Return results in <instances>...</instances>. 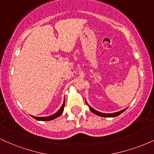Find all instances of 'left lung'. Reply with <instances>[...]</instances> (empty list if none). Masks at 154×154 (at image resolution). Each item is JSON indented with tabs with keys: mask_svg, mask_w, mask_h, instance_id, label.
Wrapping results in <instances>:
<instances>
[{
	"mask_svg": "<svg viewBox=\"0 0 154 154\" xmlns=\"http://www.w3.org/2000/svg\"><path fill=\"white\" fill-rule=\"evenodd\" d=\"M85 102H86V103H87V105L88 106V107H89L90 110H91L92 112L93 113V114H96V115H98L99 116H101V117H115V116H117L120 115L122 113H123L124 111H125L127 109V108H126V109H123V110H122V111H118V112L111 113V114H106V113H102V112H100V111H96L95 109H93V108H92L91 106L88 105V102L86 101V100H85Z\"/></svg>",
	"mask_w": 154,
	"mask_h": 154,
	"instance_id": "1",
	"label": "left lung"
}]
</instances>
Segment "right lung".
<instances>
[{
	"label": "right lung",
	"mask_w": 154,
	"mask_h": 154,
	"mask_svg": "<svg viewBox=\"0 0 154 154\" xmlns=\"http://www.w3.org/2000/svg\"><path fill=\"white\" fill-rule=\"evenodd\" d=\"M64 106H65V98L63 100V104L61 106V108L57 111V112H56L55 114H52L51 116H32L34 119H35L36 120H38V121H51V120H53L54 119H56L58 118L59 116H60L62 114L63 111V109H64Z\"/></svg>",
	"instance_id": "add662e5"
}]
</instances>
